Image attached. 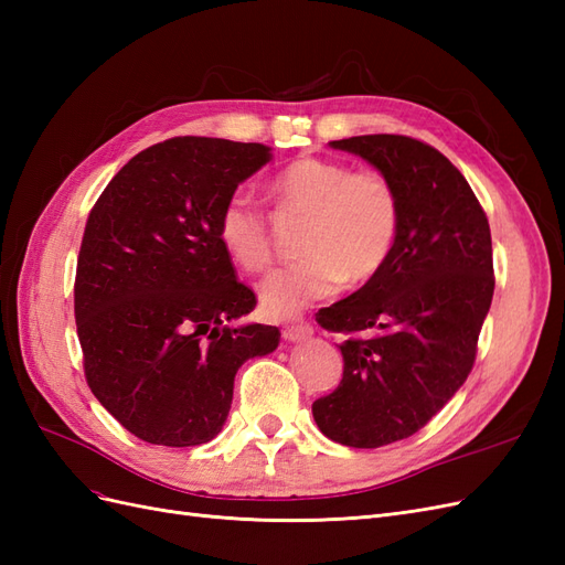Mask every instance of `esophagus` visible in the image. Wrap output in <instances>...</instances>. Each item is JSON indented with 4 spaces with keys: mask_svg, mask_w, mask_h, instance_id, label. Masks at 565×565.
<instances>
[{
    "mask_svg": "<svg viewBox=\"0 0 565 565\" xmlns=\"http://www.w3.org/2000/svg\"><path fill=\"white\" fill-rule=\"evenodd\" d=\"M311 334H313L311 324H306L303 320H297V322H292V324H287V328L282 330V337H285L287 341H301V339L311 337Z\"/></svg>",
    "mask_w": 565,
    "mask_h": 565,
    "instance_id": "obj_1",
    "label": "esophagus"
}]
</instances>
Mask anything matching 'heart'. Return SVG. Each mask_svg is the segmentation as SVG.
Segmentation results:
<instances>
[{"label": "heart", "instance_id": "b5f03b06", "mask_svg": "<svg viewBox=\"0 0 565 565\" xmlns=\"http://www.w3.org/2000/svg\"><path fill=\"white\" fill-rule=\"evenodd\" d=\"M280 214L306 216L299 235L301 262L270 273L259 285L268 318H289L311 301L344 285L374 280L396 249L401 200L396 188L374 169L330 158L303 156L268 181ZM216 237L228 259L245 273H262L273 262L268 216L245 193H233L216 216Z\"/></svg>", "mask_w": 565, "mask_h": 565}]
</instances>
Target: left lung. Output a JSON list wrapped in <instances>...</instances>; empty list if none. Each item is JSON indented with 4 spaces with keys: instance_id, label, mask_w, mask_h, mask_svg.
Masks as SVG:
<instances>
[{
    "instance_id": "obj_1",
    "label": "left lung",
    "mask_w": 565,
    "mask_h": 565,
    "mask_svg": "<svg viewBox=\"0 0 565 565\" xmlns=\"http://www.w3.org/2000/svg\"><path fill=\"white\" fill-rule=\"evenodd\" d=\"M382 172L401 200L396 249L377 278L328 309L344 377L313 403L318 429L349 448L417 434L467 382L494 292L488 216L459 169L417 139L330 141Z\"/></svg>"
}]
</instances>
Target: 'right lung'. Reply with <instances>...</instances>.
Masks as SVG:
<instances>
[{
	"instance_id": "right-lung-1",
	"label": "right lung",
	"mask_w": 565,
	"mask_h": 565,
	"mask_svg": "<svg viewBox=\"0 0 565 565\" xmlns=\"http://www.w3.org/2000/svg\"><path fill=\"white\" fill-rule=\"evenodd\" d=\"M268 160L264 143L177 136L119 169L87 218L75 278L84 374L152 446L212 440L237 367L278 349L273 324H235L256 297L216 237L224 202Z\"/></svg>"
}]
</instances>
